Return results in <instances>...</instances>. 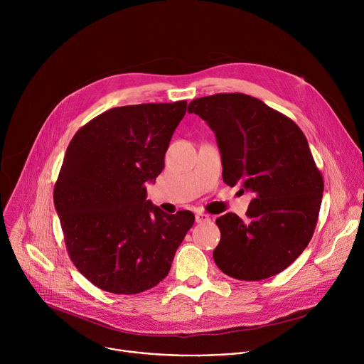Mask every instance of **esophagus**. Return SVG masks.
Listing matches in <instances>:
<instances>
[{
  "instance_id": "esophagus-1",
  "label": "esophagus",
  "mask_w": 364,
  "mask_h": 364,
  "mask_svg": "<svg viewBox=\"0 0 364 364\" xmlns=\"http://www.w3.org/2000/svg\"><path fill=\"white\" fill-rule=\"evenodd\" d=\"M196 222H197V223L210 222V216L205 215V213H196Z\"/></svg>"
}]
</instances>
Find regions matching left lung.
I'll return each instance as SVG.
<instances>
[{
	"label": "left lung",
	"instance_id": "left-lung-1",
	"mask_svg": "<svg viewBox=\"0 0 364 364\" xmlns=\"http://www.w3.org/2000/svg\"><path fill=\"white\" fill-rule=\"evenodd\" d=\"M188 112L215 132L223 181L253 194L247 220L235 213L216 220V265L242 281L282 272L313 237L324 191L305 135L292 119L245 93L194 99Z\"/></svg>",
	"mask_w": 364,
	"mask_h": 364
}]
</instances>
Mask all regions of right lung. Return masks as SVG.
<instances>
[{"mask_svg":"<svg viewBox=\"0 0 364 364\" xmlns=\"http://www.w3.org/2000/svg\"><path fill=\"white\" fill-rule=\"evenodd\" d=\"M187 102L112 108L72 138L55 186V207L79 272L112 294L144 292L163 281L194 215L164 213L145 183L164 168Z\"/></svg>","mask_w":364,"mask_h":364,"instance_id":"add662e5","label":"right lung"}]
</instances>
